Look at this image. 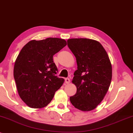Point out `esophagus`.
<instances>
[{
  "mask_svg": "<svg viewBox=\"0 0 133 133\" xmlns=\"http://www.w3.org/2000/svg\"><path fill=\"white\" fill-rule=\"evenodd\" d=\"M65 82L66 84H69L70 83V79L69 78H65Z\"/></svg>",
  "mask_w": 133,
  "mask_h": 133,
  "instance_id": "1",
  "label": "esophagus"
}]
</instances>
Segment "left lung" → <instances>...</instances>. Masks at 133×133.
Instances as JSON below:
<instances>
[{
    "mask_svg": "<svg viewBox=\"0 0 133 133\" xmlns=\"http://www.w3.org/2000/svg\"><path fill=\"white\" fill-rule=\"evenodd\" d=\"M68 45L77 64L72 81L77 92L70 101L81 111H91L101 103L109 89L112 78L111 62L103 46L96 40L71 38Z\"/></svg>",
    "mask_w": 133,
    "mask_h": 133,
    "instance_id": "8db88e82",
    "label": "left lung"
}]
</instances>
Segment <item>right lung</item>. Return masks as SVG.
<instances>
[{"instance_id":"add662e5","label":"right lung","mask_w":133,"mask_h":133,"mask_svg":"<svg viewBox=\"0 0 133 133\" xmlns=\"http://www.w3.org/2000/svg\"><path fill=\"white\" fill-rule=\"evenodd\" d=\"M67 45L66 41L48 38L26 43L15 62L14 76L18 95L32 108H42L53 98L64 80L56 76L53 56Z\"/></svg>"}]
</instances>
